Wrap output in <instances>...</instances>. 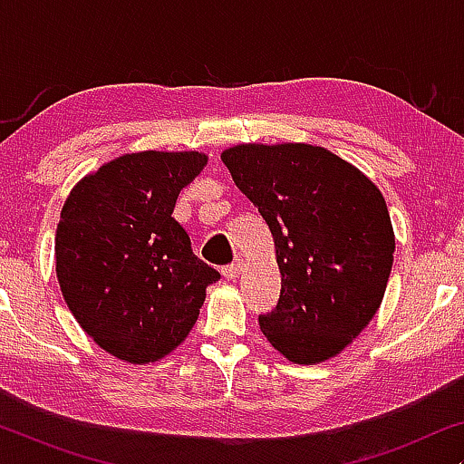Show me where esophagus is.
Masks as SVG:
<instances>
[{"mask_svg":"<svg viewBox=\"0 0 464 464\" xmlns=\"http://www.w3.org/2000/svg\"><path fill=\"white\" fill-rule=\"evenodd\" d=\"M243 272H245V262L243 259H237L234 264L226 266V268L221 270V275H224V278H227V281H234V278H238Z\"/></svg>","mask_w":464,"mask_h":464,"instance_id":"34e87169","label":"esophagus"}]
</instances>
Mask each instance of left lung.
<instances>
[{
  "label": "left lung",
  "mask_w": 464,
  "mask_h": 464,
  "mask_svg": "<svg viewBox=\"0 0 464 464\" xmlns=\"http://www.w3.org/2000/svg\"><path fill=\"white\" fill-rule=\"evenodd\" d=\"M221 160L275 238L281 297L259 329L291 363L335 357L370 325L389 283L395 232L382 192L319 145L240 143Z\"/></svg>",
  "instance_id": "obj_1"
}]
</instances>
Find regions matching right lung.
Returning <instances> with one entry per match:
<instances>
[{
	"label": "right lung",
	"mask_w": 464,
	"mask_h": 464,
	"mask_svg": "<svg viewBox=\"0 0 464 464\" xmlns=\"http://www.w3.org/2000/svg\"><path fill=\"white\" fill-rule=\"evenodd\" d=\"M202 151H137L75 183L54 237L67 308L94 344L132 365L173 353L219 272L192 253L177 196L207 167Z\"/></svg>",
	"instance_id": "1"
}]
</instances>
